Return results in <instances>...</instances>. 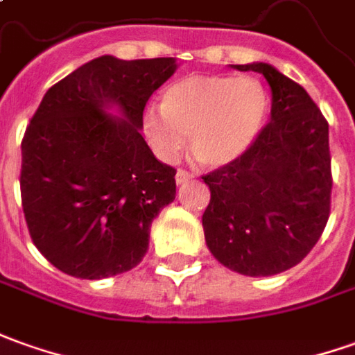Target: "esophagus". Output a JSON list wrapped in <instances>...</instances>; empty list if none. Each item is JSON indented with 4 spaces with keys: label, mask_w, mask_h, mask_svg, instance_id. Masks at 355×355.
<instances>
[{
    "label": "esophagus",
    "mask_w": 355,
    "mask_h": 355,
    "mask_svg": "<svg viewBox=\"0 0 355 355\" xmlns=\"http://www.w3.org/2000/svg\"><path fill=\"white\" fill-rule=\"evenodd\" d=\"M175 178H177V184H184V182H188V180L192 178V175H190L188 171H177Z\"/></svg>",
    "instance_id": "esophagus-1"
}]
</instances>
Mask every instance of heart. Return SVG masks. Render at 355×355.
I'll return each mask as SVG.
<instances>
[{"mask_svg":"<svg viewBox=\"0 0 355 355\" xmlns=\"http://www.w3.org/2000/svg\"><path fill=\"white\" fill-rule=\"evenodd\" d=\"M270 96L259 79L190 76L168 87L163 107L149 105L141 128L161 161H173L187 146L206 167H225L243 157L260 136Z\"/></svg>","mask_w":355,"mask_h":355,"instance_id":"1","label":"heart"}]
</instances>
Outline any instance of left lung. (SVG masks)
Segmentation results:
<instances>
[{"label": "left lung", "mask_w": 355, "mask_h": 355, "mask_svg": "<svg viewBox=\"0 0 355 355\" xmlns=\"http://www.w3.org/2000/svg\"><path fill=\"white\" fill-rule=\"evenodd\" d=\"M233 67L268 81L270 122L243 157L202 177L211 192L202 225L225 268L274 276L305 259L329 221V122L309 93L274 66Z\"/></svg>", "instance_id": "obj_1"}]
</instances>
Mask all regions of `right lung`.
I'll return each instance as SVG.
<instances>
[{"label": "right lung", "mask_w": 355, "mask_h": 355, "mask_svg": "<svg viewBox=\"0 0 355 355\" xmlns=\"http://www.w3.org/2000/svg\"><path fill=\"white\" fill-rule=\"evenodd\" d=\"M175 71V58H95L36 108L21 144L23 211L36 248L64 274L110 278L146 257L177 171L155 159L141 116Z\"/></svg>", "instance_id": "obj_1"}]
</instances>
